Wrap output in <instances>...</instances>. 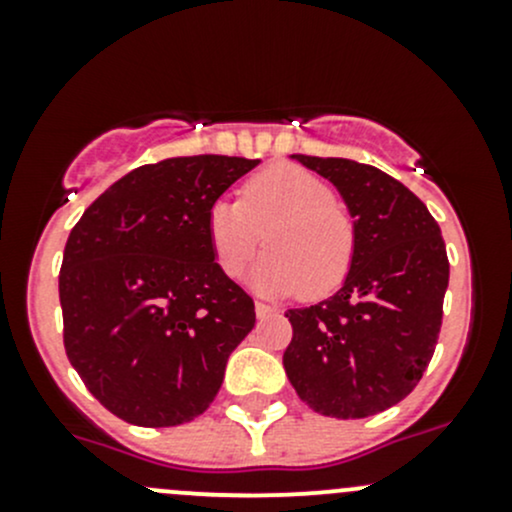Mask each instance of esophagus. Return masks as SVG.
Returning a JSON list of instances; mask_svg holds the SVG:
<instances>
[{
  "instance_id": "obj_1",
  "label": "esophagus",
  "mask_w": 512,
  "mask_h": 512,
  "mask_svg": "<svg viewBox=\"0 0 512 512\" xmlns=\"http://www.w3.org/2000/svg\"><path fill=\"white\" fill-rule=\"evenodd\" d=\"M255 312H257V317L265 319V317H270V314H275L277 309L270 307V304H265V302H257V304H255Z\"/></svg>"
}]
</instances>
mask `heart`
I'll use <instances>...</instances> for the list:
<instances>
[{
    "label": "heart",
    "instance_id": "1",
    "mask_svg": "<svg viewBox=\"0 0 512 512\" xmlns=\"http://www.w3.org/2000/svg\"><path fill=\"white\" fill-rule=\"evenodd\" d=\"M205 235L215 265L230 280L247 270L265 237L270 252L252 272V285L265 294L304 289L307 297H324L347 280L356 255V223L337 190L289 163L247 178L240 200H215Z\"/></svg>",
    "mask_w": 512,
    "mask_h": 512
}]
</instances>
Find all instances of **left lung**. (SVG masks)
<instances>
[{"mask_svg":"<svg viewBox=\"0 0 512 512\" xmlns=\"http://www.w3.org/2000/svg\"><path fill=\"white\" fill-rule=\"evenodd\" d=\"M332 180L356 223L344 287L287 309L285 371L299 399L329 418H366L404 401L438 344L448 255L426 205L374 165L297 156Z\"/></svg>","mask_w":512,"mask_h":512,"instance_id":"8db88e82","label":"left lung"}]
</instances>
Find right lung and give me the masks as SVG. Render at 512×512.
Here are the masks:
<instances>
[{
	"label": "right lung",
	"instance_id": "1",
	"mask_svg": "<svg viewBox=\"0 0 512 512\" xmlns=\"http://www.w3.org/2000/svg\"><path fill=\"white\" fill-rule=\"evenodd\" d=\"M260 160L141 165L86 208L59 272L64 349L113 416L180 426L213 404L255 302L215 265L208 208Z\"/></svg>",
	"mask_w": 512,
	"mask_h": 512
}]
</instances>
